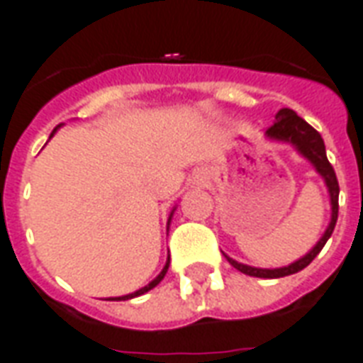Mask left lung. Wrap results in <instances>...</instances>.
Wrapping results in <instances>:
<instances>
[{
  "label": "left lung",
  "mask_w": 363,
  "mask_h": 363,
  "mask_svg": "<svg viewBox=\"0 0 363 363\" xmlns=\"http://www.w3.org/2000/svg\"><path fill=\"white\" fill-rule=\"evenodd\" d=\"M267 135L271 139H279V141H287V143H293V145L303 153V155L314 164V169L318 173L323 174V179L326 181V186L330 190V200H332V220L330 225L326 228V232L320 238V242L314 245L311 252L306 253L305 257H301L295 263H291L289 267H281V269H257V267H250V265H243V263H238L232 257L225 255V259L230 261V265L235 267L238 271H242L245 275H252V277H263V279H277V277H287V275H293V273H298L301 269H305L306 265L320 253V250L324 247V243L328 242V238L334 232V225H336V220H338V192H340V186H338V179H336V173L332 169L330 161L326 157V149H324V141L320 138V133L308 125L303 118H298L295 111L289 110V108H283V110L277 111L275 116V123L267 129Z\"/></svg>",
  "instance_id": "obj_1"
}]
</instances>
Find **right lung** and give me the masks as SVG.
<instances>
[{"mask_svg": "<svg viewBox=\"0 0 363 363\" xmlns=\"http://www.w3.org/2000/svg\"><path fill=\"white\" fill-rule=\"evenodd\" d=\"M55 131H57V128H55ZM55 131H52V133H50V135H55ZM167 269H169V261H167V265H164V267H163V271H161V273H159V277L153 279V281H151V283H149V285H147V287L139 289V291H135V293H131V295H125V296H116V298H118V301H128V298H133V296H139V295H143V293H147V291H151V289L157 287V285H159V283H161V281H163V277H164V273H167Z\"/></svg>", "mask_w": 363, "mask_h": 363, "instance_id": "add662e5", "label": "right lung"}]
</instances>
